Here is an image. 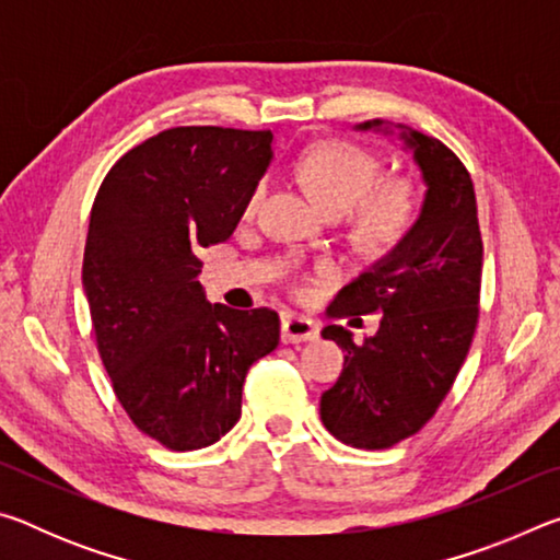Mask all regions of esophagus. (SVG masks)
<instances>
[{"instance_id": "34e87169", "label": "esophagus", "mask_w": 560, "mask_h": 560, "mask_svg": "<svg viewBox=\"0 0 560 560\" xmlns=\"http://www.w3.org/2000/svg\"><path fill=\"white\" fill-rule=\"evenodd\" d=\"M320 328L314 318L306 316H281V340L283 343H303V340H316Z\"/></svg>"}]
</instances>
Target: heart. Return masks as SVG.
<instances>
[{
	"label": "heart",
	"instance_id": "obj_1",
	"mask_svg": "<svg viewBox=\"0 0 560 560\" xmlns=\"http://www.w3.org/2000/svg\"><path fill=\"white\" fill-rule=\"evenodd\" d=\"M301 179L314 200L328 212L355 208L353 232L371 249H393L402 244L420 222L422 195L410 177H385L383 160L368 148L346 140H326L301 158ZM267 192L259 179L246 200V212Z\"/></svg>",
	"mask_w": 560,
	"mask_h": 560
}]
</instances>
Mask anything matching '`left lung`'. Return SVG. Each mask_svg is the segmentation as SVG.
I'll return each mask as SVG.
<instances>
[{
  "instance_id": "obj_1",
  "label": "left lung",
  "mask_w": 560,
  "mask_h": 560,
  "mask_svg": "<svg viewBox=\"0 0 560 560\" xmlns=\"http://www.w3.org/2000/svg\"><path fill=\"white\" fill-rule=\"evenodd\" d=\"M381 126L373 120L358 128ZM402 138L428 183L420 222L328 308V318L381 314V328L363 343L338 324L324 328V338L343 348L346 363L320 395V420L336 440L360 450L393 447L432 420L479 320L485 246L469 170L438 138L410 128Z\"/></svg>"
}]
</instances>
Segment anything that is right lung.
Wrapping results in <instances>:
<instances>
[{"label":"right lung","mask_w":560,"mask_h":560,"mask_svg":"<svg viewBox=\"0 0 560 560\" xmlns=\"http://www.w3.org/2000/svg\"><path fill=\"white\" fill-rule=\"evenodd\" d=\"M271 140V130H163L128 150L93 200L83 289L98 355L130 422L167 450L230 432L246 371L279 343L277 311L212 306L197 281V252L230 240Z\"/></svg>","instance_id":"add662e5"}]
</instances>
